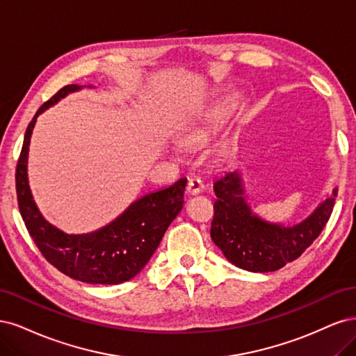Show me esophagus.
<instances>
[{"label": "esophagus", "mask_w": 356, "mask_h": 356, "mask_svg": "<svg viewBox=\"0 0 356 356\" xmlns=\"http://www.w3.org/2000/svg\"><path fill=\"white\" fill-rule=\"evenodd\" d=\"M202 189H204V183H202L201 179H198V177H191V179L188 180L186 192H188L189 195H197V193L202 192Z\"/></svg>", "instance_id": "obj_1"}]
</instances>
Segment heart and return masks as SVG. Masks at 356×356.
<instances>
[{
	"mask_svg": "<svg viewBox=\"0 0 356 356\" xmlns=\"http://www.w3.org/2000/svg\"><path fill=\"white\" fill-rule=\"evenodd\" d=\"M209 130L202 127V125H197V127H192L189 131L185 134V142L188 145H201L205 140H207Z\"/></svg>",
	"mask_w": 356,
	"mask_h": 356,
	"instance_id": "b5f03b06",
	"label": "heart"
}]
</instances>
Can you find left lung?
<instances>
[{
  "label": "left lung",
  "instance_id": "obj_1",
  "mask_svg": "<svg viewBox=\"0 0 356 356\" xmlns=\"http://www.w3.org/2000/svg\"><path fill=\"white\" fill-rule=\"evenodd\" d=\"M217 201L211 239L235 266L250 272H273L299 259L323 232L334 207L337 189L302 223L284 227L251 214L243 198L241 179L229 173L214 181Z\"/></svg>",
  "mask_w": 356,
  "mask_h": 356
}]
</instances>
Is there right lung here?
Masks as SVG:
<instances>
[{"mask_svg":"<svg viewBox=\"0 0 356 356\" xmlns=\"http://www.w3.org/2000/svg\"><path fill=\"white\" fill-rule=\"evenodd\" d=\"M75 90H78L75 84L60 88L42 103L28 125L16 167L19 210L40 253L57 270L87 284H121L136 277L155 253L167 227L181 210L186 180L180 179L173 186L145 195L115 222L95 234L66 235L45 222L28 186L26 161L31 134L40 113Z\"/></svg>","mask_w":356,"mask_h":356,"instance_id":"add662e5","label":"right lung"}]
</instances>
